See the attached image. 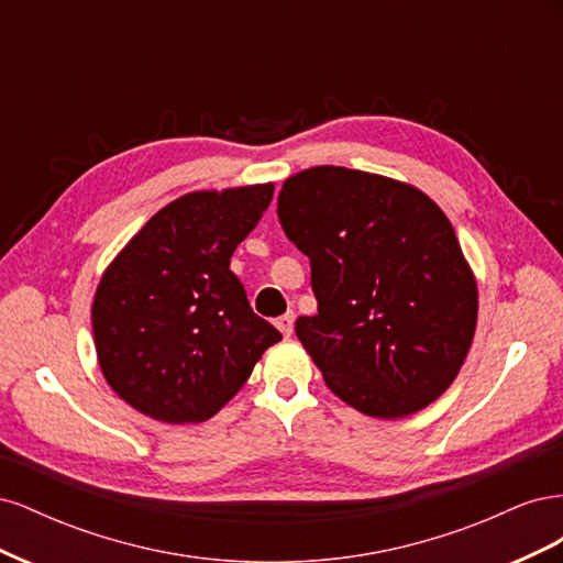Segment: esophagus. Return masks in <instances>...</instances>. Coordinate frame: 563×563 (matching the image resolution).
Instances as JSON below:
<instances>
[{
	"mask_svg": "<svg viewBox=\"0 0 563 563\" xmlns=\"http://www.w3.org/2000/svg\"><path fill=\"white\" fill-rule=\"evenodd\" d=\"M294 321H296V317H294V312H286V314H282L275 323H277V329L288 338L294 333Z\"/></svg>",
	"mask_w": 563,
	"mask_h": 563,
	"instance_id": "1",
	"label": "esophagus"
}]
</instances>
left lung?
<instances>
[{
	"label": "left lung",
	"instance_id": "8db88e82",
	"mask_svg": "<svg viewBox=\"0 0 563 563\" xmlns=\"http://www.w3.org/2000/svg\"><path fill=\"white\" fill-rule=\"evenodd\" d=\"M277 216L310 258L317 314L296 335L333 395L387 420L444 395L476 329V282L444 211L413 185L314 166L284 183Z\"/></svg>",
	"mask_w": 563,
	"mask_h": 563
}]
</instances>
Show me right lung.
<instances>
[{"label":"right lung","instance_id":"add662e5","mask_svg":"<svg viewBox=\"0 0 563 563\" xmlns=\"http://www.w3.org/2000/svg\"><path fill=\"white\" fill-rule=\"evenodd\" d=\"M272 192L269 183L185 195L106 269L91 308L98 364L135 411L172 424L209 420L282 340L230 269Z\"/></svg>","mask_w":563,"mask_h":563}]
</instances>
